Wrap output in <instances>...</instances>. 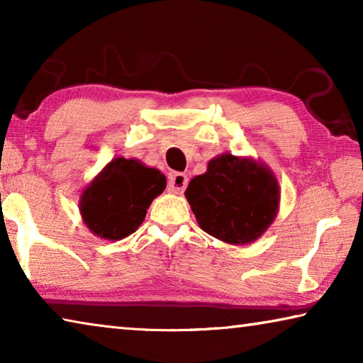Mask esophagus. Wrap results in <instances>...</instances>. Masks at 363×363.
<instances>
[{"mask_svg":"<svg viewBox=\"0 0 363 363\" xmlns=\"http://www.w3.org/2000/svg\"><path fill=\"white\" fill-rule=\"evenodd\" d=\"M187 182H189V179H187L186 174H184V173H174L173 176L169 177V182H168L169 192L181 195L184 190H186Z\"/></svg>","mask_w":363,"mask_h":363,"instance_id":"1","label":"esophagus"}]
</instances>
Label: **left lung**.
<instances>
[{
    "label": "left lung",
    "instance_id": "8db88e82",
    "mask_svg": "<svg viewBox=\"0 0 363 363\" xmlns=\"http://www.w3.org/2000/svg\"><path fill=\"white\" fill-rule=\"evenodd\" d=\"M186 199L201 230L224 243L248 245L277 218L280 186L259 160L224 152L189 182Z\"/></svg>",
    "mask_w": 363,
    "mask_h": 363
}]
</instances>
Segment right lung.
<instances>
[{"instance_id":"1","label":"right lung","mask_w":363,"mask_h":363,"mask_svg":"<svg viewBox=\"0 0 363 363\" xmlns=\"http://www.w3.org/2000/svg\"><path fill=\"white\" fill-rule=\"evenodd\" d=\"M167 187V177L136 158L116 157L79 195V214L96 237L116 242L144 223L153 199Z\"/></svg>"}]
</instances>
